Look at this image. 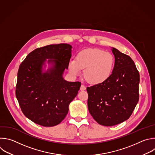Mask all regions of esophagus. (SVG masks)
Listing matches in <instances>:
<instances>
[{"mask_svg":"<svg viewBox=\"0 0 155 155\" xmlns=\"http://www.w3.org/2000/svg\"><path fill=\"white\" fill-rule=\"evenodd\" d=\"M86 86H84L83 84H81V87H80V90H81V91H84V90H86Z\"/></svg>","mask_w":155,"mask_h":155,"instance_id":"34e87169","label":"esophagus"}]
</instances>
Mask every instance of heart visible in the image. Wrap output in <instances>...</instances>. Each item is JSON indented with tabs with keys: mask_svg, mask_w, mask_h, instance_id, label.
<instances>
[{
	"mask_svg": "<svg viewBox=\"0 0 155 155\" xmlns=\"http://www.w3.org/2000/svg\"><path fill=\"white\" fill-rule=\"evenodd\" d=\"M115 59L109 52L98 49L83 50L77 55L68 64L70 74L77 77L84 69V78L89 83L99 84L107 81L114 69Z\"/></svg>",
	"mask_w": 155,
	"mask_h": 155,
	"instance_id": "b5f03b06",
	"label": "heart"
}]
</instances>
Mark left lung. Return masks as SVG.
Instances as JSON below:
<instances>
[{"mask_svg":"<svg viewBox=\"0 0 155 155\" xmlns=\"http://www.w3.org/2000/svg\"><path fill=\"white\" fill-rule=\"evenodd\" d=\"M115 64L109 79L87 87L89 113L100 125L111 127L127 120L139 101V73L133 60L112 47Z\"/></svg>","mask_w":155,"mask_h":155,"instance_id":"left-lung-1","label":"left lung"}]
</instances>
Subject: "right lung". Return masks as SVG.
I'll list each match as a JSON object with an SVG mask.
<instances>
[{
  "label": "right lung",
  "instance_id": "1",
  "mask_svg": "<svg viewBox=\"0 0 155 155\" xmlns=\"http://www.w3.org/2000/svg\"><path fill=\"white\" fill-rule=\"evenodd\" d=\"M72 48L68 44L38 48L19 66L16 96L24 114L36 124L58 125L68 114L70 103L78 94L81 83L68 81L63 75L68 68ZM46 62L50 65L47 71L43 70Z\"/></svg>",
  "mask_w": 155,
  "mask_h": 155
}]
</instances>
